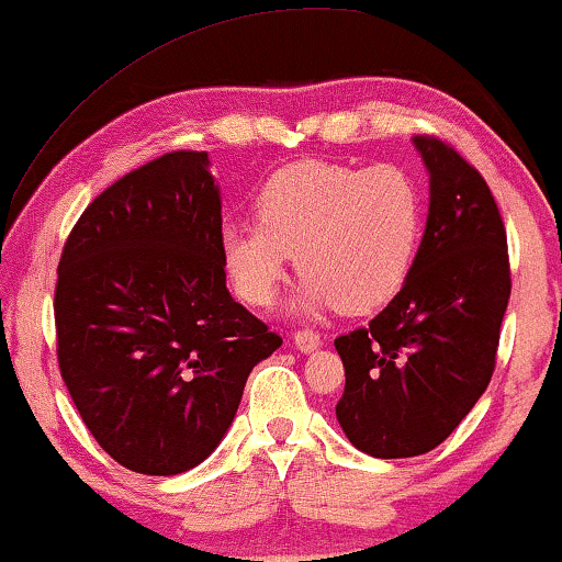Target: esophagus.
Here are the masks:
<instances>
[{"label":"esophagus","instance_id":"esophagus-1","mask_svg":"<svg viewBox=\"0 0 562 562\" xmlns=\"http://www.w3.org/2000/svg\"><path fill=\"white\" fill-rule=\"evenodd\" d=\"M292 341H295V346L303 353H311V351H315L318 349V346L323 344L321 341V336L315 334V330H311V328H303V330H297L295 336H292Z\"/></svg>","mask_w":562,"mask_h":562}]
</instances>
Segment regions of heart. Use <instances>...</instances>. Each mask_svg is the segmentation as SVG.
I'll return each instance as SVG.
<instances>
[{
	"mask_svg": "<svg viewBox=\"0 0 562 562\" xmlns=\"http://www.w3.org/2000/svg\"><path fill=\"white\" fill-rule=\"evenodd\" d=\"M255 211L257 224L221 226L226 274L249 305L272 303L292 255L303 311H376L397 295L420 241V193L394 165L292 162L259 188Z\"/></svg>",
	"mask_w": 562,
	"mask_h": 562,
	"instance_id": "heart-1",
	"label": "heart"
}]
</instances>
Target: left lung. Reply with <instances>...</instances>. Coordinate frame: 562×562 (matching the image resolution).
Wrapping results in <instances>:
<instances>
[{
	"label": "left lung",
	"mask_w": 562,
	"mask_h": 562,
	"mask_svg": "<svg viewBox=\"0 0 562 562\" xmlns=\"http://www.w3.org/2000/svg\"><path fill=\"white\" fill-rule=\"evenodd\" d=\"M430 172L428 224L402 290L367 328L336 338V417L374 458L440 446L492 382L512 278L507 232L481 172L438 137H415Z\"/></svg>",
	"instance_id": "left-lung-1"
}]
</instances>
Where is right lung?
Segmentation results:
<instances>
[{
	"label": "right lung",
	"instance_id": "obj_1",
	"mask_svg": "<svg viewBox=\"0 0 562 562\" xmlns=\"http://www.w3.org/2000/svg\"><path fill=\"white\" fill-rule=\"evenodd\" d=\"M53 311L60 376L86 428L147 476L205 461L249 371L282 344L226 290L221 193L193 149L93 199L63 247Z\"/></svg>",
	"mask_w": 562,
	"mask_h": 562
}]
</instances>
